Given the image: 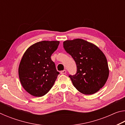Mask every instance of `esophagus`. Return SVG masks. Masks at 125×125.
Returning <instances> with one entry per match:
<instances>
[{
	"label": "esophagus",
	"mask_w": 125,
	"mask_h": 125,
	"mask_svg": "<svg viewBox=\"0 0 125 125\" xmlns=\"http://www.w3.org/2000/svg\"><path fill=\"white\" fill-rule=\"evenodd\" d=\"M66 72H67L66 71H65V70H63V71H61L60 73L61 74H64L66 73Z\"/></svg>",
	"instance_id": "34e87169"
}]
</instances>
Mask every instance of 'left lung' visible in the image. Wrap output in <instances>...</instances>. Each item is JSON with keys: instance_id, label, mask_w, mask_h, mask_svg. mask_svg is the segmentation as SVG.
Masks as SVG:
<instances>
[{"instance_id": "obj_1", "label": "left lung", "mask_w": 125, "mask_h": 125, "mask_svg": "<svg viewBox=\"0 0 125 125\" xmlns=\"http://www.w3.org/2000/svg\"><path fill=\"white\" fill-rule=\"evenodd\" d=\"M63 47L77 64L76 74L69 75L74 87L82 94L92 95L102 88L109 69L105 55L95 45L81 39L66 40Z\"/></svg>"}]
</instances>
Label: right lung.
I'll return each instance as SVG.
<instances>
[{
	"label": "right lung",
	"mask_w": 125,
	"mask_h": 125,
	"mask_svg": "<svg viewBox=\"0 0 125 125\" xmlns=\"http://www.w3.org/2000/svg\"><path fill=\"white\" fill-rule=\"evenodd\" d=\"M58 41H42L27 48L18 69L22 87L33 96L41 97L49 92L59 74L51 56L57 49Z\"/></svg>",
	"instance_id": "obj_1"
}]
</instances>
